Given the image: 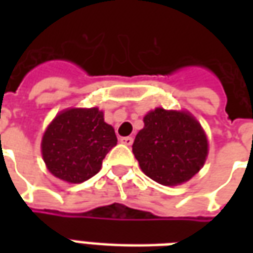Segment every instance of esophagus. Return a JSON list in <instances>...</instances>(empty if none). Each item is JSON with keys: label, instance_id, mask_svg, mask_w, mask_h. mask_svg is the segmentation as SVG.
I'll return each mask as SVG.
<instances>
[{"label": "esophagus", "instance_id": "1", "mask_svg": "<svg viewBox=\"0 0 253 253\" xmlns=\"http://www.w3.org/2000/svg\"><path fill=\"white\" fill-rule=\"evenodd\" d=\"M121 142L127 145V146H130V145H132V142H134V139H132V137H123L121 138Z\"/></svg>", "mask_w": 253, "mask_h": 253}]
</instances>
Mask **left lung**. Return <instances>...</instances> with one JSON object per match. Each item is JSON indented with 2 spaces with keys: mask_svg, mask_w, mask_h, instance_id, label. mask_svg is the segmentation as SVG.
<instances>
[{
  "mask_svg": "<svg viewBox=\"0 0 253 253\" xmlns=\"http://www.w3.org/2000/svg\"><path fill=\"white\" fill-rule=\"evenodd\" d=\"M132 143L141 169L163 186H177L195 176L209 153L201 123L186 111L156 108L143 118Z\"/></svg>",
  "mask_w": 253,
  "mask_h": 253,
  "instance_id": "1",
  "label": "left lung"
}]
</instances>
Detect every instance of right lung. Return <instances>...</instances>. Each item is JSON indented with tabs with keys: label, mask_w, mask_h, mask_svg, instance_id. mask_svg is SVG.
<instances>
[{
	"label": "right lung",
	"mask_w": 253,
	"mask_h": 253,
	"mask_svg": "<svg viewBox=\"0 0 253 253\" xmlns=\"http://www.w3.org/2000/svg\"><path fill=\"white\" fill-rule=\"evenodd\" d=\"M118 142L115 130L99 108H67L48 125L42 139L47 169L67 183H83L101 168Z\"/></svg>",
	"instance_id": "right-lung-1"
}]
</instances>
